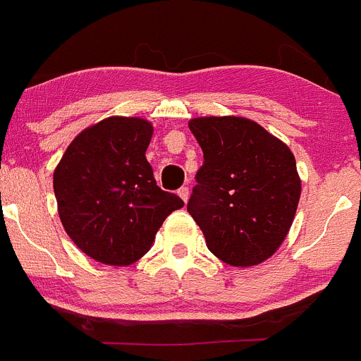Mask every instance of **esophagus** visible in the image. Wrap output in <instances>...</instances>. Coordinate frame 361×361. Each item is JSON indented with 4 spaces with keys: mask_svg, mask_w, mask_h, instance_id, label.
Instances as JSON below:
<instances>
[{
    "mask_svg": "<svg viewBox=\"0 0 361 361\" xmlns=\"http://www.w3.org/2000/svg\"><path fill=\"white\" fill-rule=\"evenodd\" d=\"M178 196H180L181 200H183L185 203H187L188 197H190V190H188V187H181L180 190H178Z\"/></svg>",
    "mask_w": 361,
    "mask_h": 361,
    "instance_id": "esophagus-1",
    "label": "esophagus"
}]
</instances>
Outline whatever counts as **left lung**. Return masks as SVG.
<instances>
[{"instance_id":"obj_1","label":"left lung","mask_w":361,"mask_h":361,"mask_svg":"<svg viewBox=\"0 0 361 361\" xmlns=\"http://www.w3.org/2000/svg\"><path fill=\"white\" fill-rule=\"evenodd\" d=\"M188 128L204 154L188 214L219 260L233 267L262 264L283 244L298 210L294 153L245 117H196Z\"/></svg>"}]
</instances>
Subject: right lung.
Segmentation results:
<instances>
[{
    "mask_svg": "<svg viewBox=\"0 0 361 361\" xmlns=\"http://www.w3.org/2000/svg\"><path fill=\"white\" fill-rule=\"evenodd\" d=\"M153 124L112 116L74 137L53 173L62 226L87 257L131 265L146 255L165 217L183 207L161 190L146 149Z\"/></svg>",
    "mask_w": 361,
    "mask_h": 361,
    "instance_id": "1",
    "label": "right lung"
}]
</instances>
